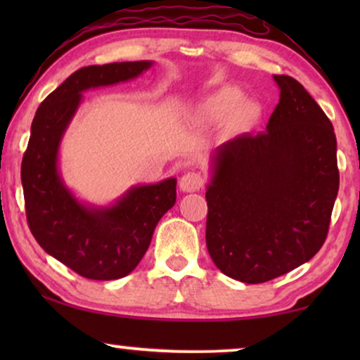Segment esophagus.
I'll return each mask as SVG.
<instances>
[{
  "mask_svg": "<svg viewBox=\"0 0 360 360\" xmlns=\"http://www.w3.org/2000/svg\"><path fill=\"white\" fill-rule=\"evenodd\" d=\"M203 176L196 174V172H186L180 179V190L185 191V193H193V191H198L203 186Z\"/></svg>",
  "mask_w": 360,
  "mask_h": 360,
  "instance_id": "esophagus-1",
  "label": "esophagus"
}]
</instances>
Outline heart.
<instances>
[{
	"mask_svg": "<svg viewBox=\"0 0 360 360\" xmlns=\"http://www.w3.org/2000/svg\"><path fill=\"white\" fill-rule=\"evenodd\" d=\"M240 102H243V95L236 88L226 86L213 93L210 98H206V101L201 105V112L208 120L213 121L224 120L234 111L238 112V116L244 117L249 115V108L244 103L240 105Z\"/></svg>",
	"mask_w": 360,
	"mask_h": 360,
	"instance_id": "heart-1",
	"label": "heart"
}]
</instances>
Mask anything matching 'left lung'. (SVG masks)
<instances>
[{"instance_id":"1","label":"left lung","mask_w":360,"mask_h":360,"mask_svg":"<svg viewBox=\"0 0 360 360\" xmlns=\"http://www.w3.org/2000/svg\"><path fill=\"white\" fill-rule=\"evenodd\" d=\"M280 100L267 129L211 155L206 248L216 267L262 283L321 249L339 190L334 127L302 83L274 75Z\"/></svg>"}]
</instances>
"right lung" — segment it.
<instances>
[{"instance_id": "right-lung-1", "label": "right lung", "mask_w": 360, "mask_h": 360, "mask_svg": "<svg viewBox=\"0 0 360 360\" xmlns=\"http://www.w3.org/2000/svg\"><path fill=\"white\" fill-rule=\"evenodd\" d=\"M152 60L83 67L37 108L21 181L31 233L39 245L73 272L91 280L129 275L149 249L162 216L175 205L176 179L134 185L111 205L77 198L63 180L58 152L83 101V91L134 80Z\"/></svg>"}]
</instances>
